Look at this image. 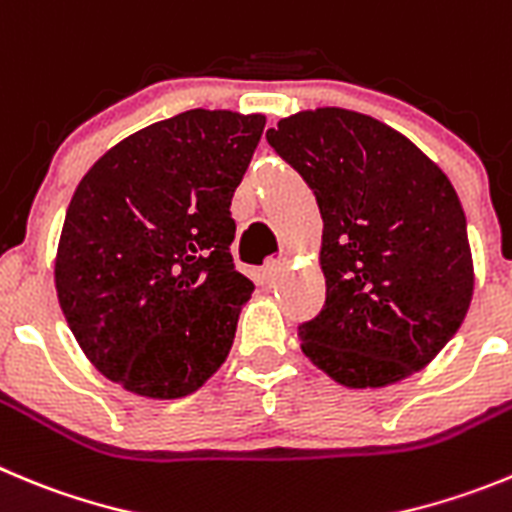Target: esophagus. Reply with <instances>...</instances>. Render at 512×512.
Here are the masks:
<instances>
[{
	"mask_svg": "<svg viewBox=\"0 0 512 512\" xmlns=\"http://www.w3.org/2000/svg\"><path fill=\"white\" fill-rule=\"evenodd\" d=\"M287 269H289L287 259H269L264 266V274H266V279H269V284H276L281 276L287 274Z\"/></svg>",
	"mask_w": 512,
	"mask_h": 512,
	"instance_id": "esophagus-1",
	"label": "esophagus"
}]
</instances>
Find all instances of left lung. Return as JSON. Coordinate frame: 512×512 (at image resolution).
<instances>
[{"instance_id": "obj_1", "label": "left lung", "mask_w": 512, "mask_h": 512, "mask_svg": "<svg viewBox=\"0 0 512 512\" xmlns=\"http://www.w3.org/2000/svg\"><path fill=\"white\" fill-rule=\"evenodd\" d=\"M322 215L325 309L302 353L335 383L383 388L429 365L475 292L467 218L449 177L411 139L337 106L266 131Z\"/></svg>"}]
</instances>
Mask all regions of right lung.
Segmentation results:
<instances>
[{
    "label": "right lung",
    "instance_id": "right-lung-1",
    "mask_svg": "<svg viewBox=\"0 0 512 512\" xmlns=\"http://www.w3.org/2000/svg\"><path fill=\"white\" fill-rule=\"evenodd\" d=\"M264 114L192 109L134 131L75 187L55 292L93 368L175 401L225 363L253 281L233 266L231 200Z\"/></svg>",
    "mask_w": 512,
    "mask_h": 512
}]
</instances>
